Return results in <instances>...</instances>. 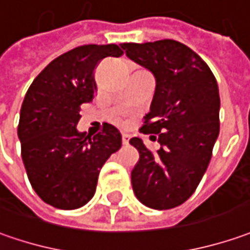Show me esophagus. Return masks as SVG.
Here are the masks:
<instances>
[{
  "mask_svg": "<svg viewBox=\"0 0 250 250\" xmlns=\"http://www.w3.org/2000/svg\"><path fill=\"white\" fill-rule=\"evenodd\" d=\"M128 141H130V135L123 134V135H122V142H123V145H128Z\"/></svg>",
  "mask_w": 250,
  "mask_h": 250,
  "instance_id": "1",
  "label": "esophagus"
}]
</instances>
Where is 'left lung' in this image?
<instances>
[{
  "instance_id": "8db88e82",
  "label": "left lung",
  "mask_w": 250,
  "mask_h": 250,
  "mask_svg": "<svg viewBox=\"0 0 250 250\" xmlns=\"http://www.w3.org/2000/svg\"><path fill=\"white\" fill-rule=\"evenodd\" d=\"M120 47L156 82L141 133L159 134L160 149L151 152L138 137L130 140L140 153L131 171L133 191L151 209H171L194 194L209 166L220 131L219 85L201 56L178 41Z\"/></svg>"
}]
</instances>
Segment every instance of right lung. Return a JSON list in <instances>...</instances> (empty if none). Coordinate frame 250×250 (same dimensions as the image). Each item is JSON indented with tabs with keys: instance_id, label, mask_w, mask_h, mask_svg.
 <instances>
[{
	"instance_id": "add662e5",
	"label": "right lung",
	"mask_w": 250,
	"mask_h": 250,
	"mask_svg": "<svg viewBox=\"0 0 250 250\" xmlns=\"http://www.w3.org/2000/svg\"><path fill=\"white\" fill-rule=\"evenodd\" d=\"M122 54L116 44L74 48L54 59L26 92L18 125L23 165L33 189L54 208L72 210L88 202L101 167L122 146L115 125L105 123L92 138L77 130L80 106L97 91L94 69Z\"/></svg>"
}]
</instances>
